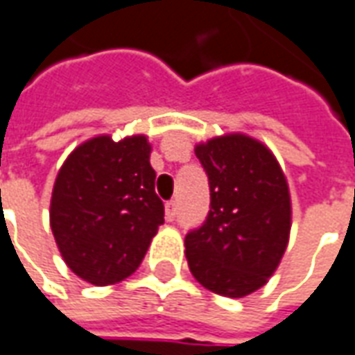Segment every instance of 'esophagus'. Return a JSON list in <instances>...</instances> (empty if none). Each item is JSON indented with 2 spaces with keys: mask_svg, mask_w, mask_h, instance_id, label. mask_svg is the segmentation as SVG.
Wrapping results in <instances>:
<instances>
[{
  "mask_svg": "<svg viewBox=\"0 0 355 355\" xmlns=\"http://www.w3.org/2000/svg\"><path fill=\"white\" fill-rule=\"evenodd\" d=\"M175 214H178V206H175V202H173V200L166 202V220H168V222H173V220H175Z\"/></svg>",
  "mask_w": 355,
  "mask_h": 355,
  "instance_id": "1",
  "label": "esophagus"
}]
</instances>
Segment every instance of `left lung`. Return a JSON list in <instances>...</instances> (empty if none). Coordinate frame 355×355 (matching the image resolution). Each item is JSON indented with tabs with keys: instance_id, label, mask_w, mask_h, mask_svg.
<instances>
[{
	"instance_id": "1",
	"label": "left lung",
	"mask_w": 355,
	"mask_h": 355,
	"mask_svg": "<svg viewBox=\"0 0 355 355\" xmlns=\"http://www.w3.org/2000/svg\"><path fill=\"white\" fill-rule=\"evenodd\" d=\"M195 155L208 175L210 212L187 233V263L200 285L243 298L277 270L291 233L285 173L263 143L230 133L198 143Z\"/></svg>"
}]
</instances>
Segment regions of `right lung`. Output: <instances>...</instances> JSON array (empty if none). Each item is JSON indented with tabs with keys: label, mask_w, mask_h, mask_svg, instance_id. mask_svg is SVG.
<instances>
[{
	"label": "right lung",
	"mask_w": 355,
	"mask_h": 355,
	"mask_svg": "<svg viewBox=\"0 0 355 355\" xmlns=\"http://www.w3.org/2000/svg\"><path fill=\"white\" fill-rule=\"evenodd\" d=\"M145 135H99L64 160L51 195V231L70 270L97 286L130 277L164 223Z\"/></svg>",
	"instance_id": "right-lung-1"
}]
</instances>
